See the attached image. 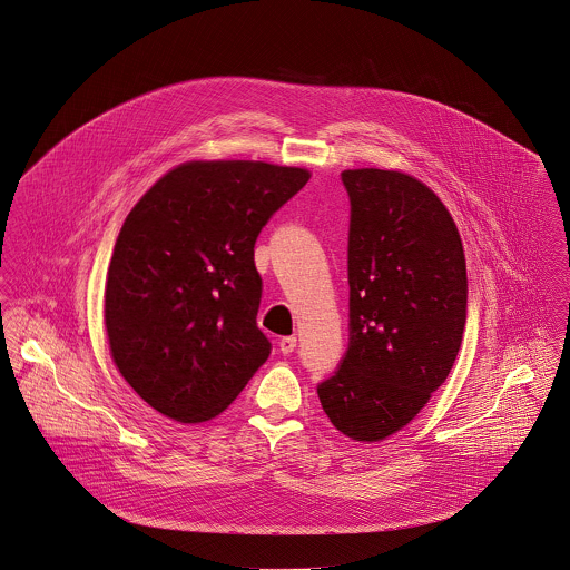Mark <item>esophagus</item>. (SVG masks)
<instances>
[{
    "label": "esophagus",
    "instance_id": "1",
    "mask_svg": "<svg viewBox=\"0 0 570 570\" xmlns=\"http://www.w3.org/2000/svg\"><path fill=\"white\" fill-rule=\"evenodd\" d=\"M295 347H297V336H286V338H282V341H279V351H282V353H286V355H288V353H293Z\"/></svg>",
    "mask_w": 570,
    "mask_h": 570
}]
</instances>
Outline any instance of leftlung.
Listing matches in <instances>:
<instances>
[{"label": "left lung", "mask_w": 570, "mask_h": 570, "mask_svg": "<svg viewBox=\"0 0 570 570\" xmlns=\"http://www.w3.org/2000/svg\"><path fill=\"white\" fill-rule=\"evenodd\" d=\"M350 347L316 393L357 442L403 430L444 384L466 323L462 238L439 195L410 174L347 169Z\"/></svg>", "instance_id": "1"}]
</instances>
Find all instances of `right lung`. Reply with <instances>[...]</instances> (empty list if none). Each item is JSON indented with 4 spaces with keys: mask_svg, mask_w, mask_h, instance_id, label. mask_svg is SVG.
I'll list each match as a JSON object with an SVG mask.
<instances>
[{
    "mask_svg": "<svg viewBox=\"0 0 570 570\" xmlns=\"http://www.w3.org/2000/svg\"><path fill=\"white\" fill-rule=\"evenodd\" d=\"M307 179V169L263 160H188L124 220L104 325L117 371L160 414L210 421L266 362L254 245Z\"/></svg>",
    "mask_w": 570,
    "mask_h": 570,
    "instance_id": "add662e5",
    "label": "right lung"
}]
</instances>
